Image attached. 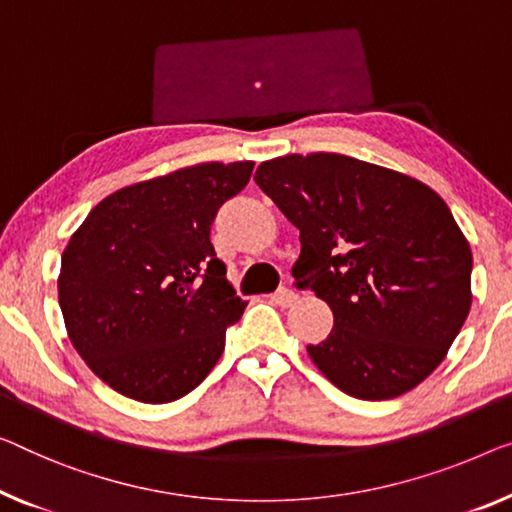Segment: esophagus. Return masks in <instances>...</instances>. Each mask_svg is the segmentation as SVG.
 I'll return each mask as SVG.
<instances>
[{
	"label": "esophagus",
	"instance_id": "obj_1",
	"mask_svg": "<svg viewBox=\"0 0 512 512\" xmlns=\"http://www.w3.org/2000/svg\"><path fill=\"white\" fill-rule=\"evenodd\" d=\"M296 299H299V294H296L294 289H289V287H280L278 292L273 294V301L282 305V308H287V305H294Z\"/></svg>",
	"mask_w": 512,
	"mask_h": 512
}]
</instances>
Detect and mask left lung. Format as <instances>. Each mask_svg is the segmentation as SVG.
I'll return each mask as SVG.
<instances>
[{"label": "left lung", "mask_w": 512, "mask_h": 512, "mask_svg": "<svg viewBox=\"0 0 512 512\" xmlns=\"http://www.w3.org/2000/svg\"><path fill=\"white\" fill-rule=\"evenodd\" d=\"M257 186L301 232L292 276L333 310L308 354L358 400L411 391L444 361L471 308V248L423 181L333 151L264 160Z\"/></svg>", "instance_id": "obj_1"}]
</instances>
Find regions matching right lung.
<instances>
[{
    "label": "right lung",
    "instance_id": "1",
    "mask_svg": "<svg viewBox=\"0 0 512 512\" xmlns=\"http://www.w3.org/2000/svg\"><path fill=\"white\" fill-rule=\"evenodd\" d=\"M253 167L209 160L131 183L98 202L66 243L57 278L66 333L117 393L179 400L218 363L246 301L209 234Z\"/></svg>",
    "mask_w": 512,
    "mask_h": 512
}]
</instances>
